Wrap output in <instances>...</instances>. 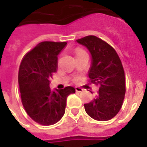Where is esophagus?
Instances as JSON below:
<instances>
[{
  "label": "esophagus",
  "instance_id": "obj_1",
  "mask_svg": "<svg viewBox=\"0 0 147 147\" xmlns=\"http://www.w3.org/2000/svg\"><path fill=\"white\" fill-rule=\"evenodd\" d=\"M83 90V88H81L80 86H76V92H82Z\"/></svg>",
  "mask_w": 147,
  "mask_h": 147
}]
</instances>
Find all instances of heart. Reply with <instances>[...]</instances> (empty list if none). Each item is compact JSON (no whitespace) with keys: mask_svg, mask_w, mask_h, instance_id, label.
I'll use <instances>...</instances> for the list:
<instances>
[{"mask_svg":"<svg viewBox=\"0 0 147 147\" xmlns=\"http://www.w3.org/2000/svg\"><path fill=\"white\" fill-rule=\"evenodd\" d=\"M83 53V51H78L77 52V54H80V53Z\"/></svg>","mask_w":147,"mask_h":147,"instance_id":"heart-1","label":"heart"}]
</instances>
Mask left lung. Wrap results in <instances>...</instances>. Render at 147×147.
<instances>
[{
    "instance_id": "8db88e82",
    "label": "left lung",
    "mask_w": 147,
    "mask_h": 147,
    "mask_svg": "<svg viewBox=\"0 0 147 147\" xmlns=\"http://www.w3.org/2000/svg\"><path fill=\"white\" fill-rule=\"evenodd\" d=\"M76 42L89 50L91 64L88 76L91 83L99 86L95 98L84 104L85 111L96 120H110L121 109L126 91L121 61L116 50L98 37L89 35Z\"/></svg>"
}]
</instances>
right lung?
Returning <instances> with one entry per match:
<instances>
[{"label":"right lung","mask_w":147,"mask_h":147,"mask_svg":"<svg viewBox=\"0 0 147 147\" xmlns=\"http://www.w3.org/2000/svg\"><path fill=\"white\" fill-rule=\"evenodd\" d=\"M66 45V42H40L21 61L18 81L22 103L29 117L42 125L57 123L65 113L67 96L76 92L73 86L53 91L49 87L57 56Z\"/></svg>","instance_id":"add662e5"}]
</instances>
